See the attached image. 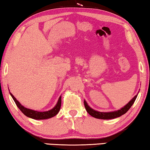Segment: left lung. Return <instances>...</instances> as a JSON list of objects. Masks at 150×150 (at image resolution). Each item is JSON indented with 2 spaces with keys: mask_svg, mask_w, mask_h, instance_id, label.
<instances>
[{
  "mask_svg": "<svg viewBox=\"0 0 150 150\" xmlns=\"http://www.w3.org/2000/svg\"><path fill=\"white\" fill-rule=\"evenodd\" d=\"M137 96L138 95H136L134 96L130 102L127 104L126 106H124L123 108H122L120 110H118L117 111L110 112H98L93 110V109L91 108L90 106L87 105V103L85 100L84 101V105L86 110H87V112L91 116H92L93 117H95L98 119H103V120H108V119H113L124 115V114L130 108L134 103L135 102Z\"/></svg>",
  "mask_w": 150,
  "mask_h": 150,
  "instance_id": "obj_1",
  "label": "left lung"
}]
</instances>
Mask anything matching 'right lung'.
I'll return each instance as SVG.
<instances>
[{
	"mask_svg": "<svg viewBox=\"0 0 150 150\" xmlns=\"http://www.w3.org/2000/svg\"><path fill=\"white\" fill-rule=\"evenodd\" d=\"M10 94H11V96L14 100L16 106L18 107L20 110H21L22 112L23 113L24 115L28 116V117L35 119V120H44V119L50 118L53 117V116H55L58 112H59L61 108V105H62V96H60L59 100H58L57 105H55V107L52 109V110L45 112H38L24 107V106L21 105V104L16 99V98L14 97L13 95H12L11 93H10Z\"/></svg>",
	"mask_w": 150,
	"mask_h": 150,
	"instance_id": "1",
	"label": "right lung"
}]
</instances>
